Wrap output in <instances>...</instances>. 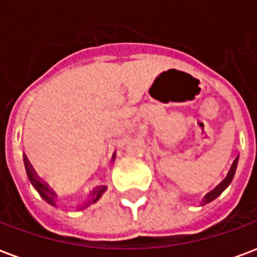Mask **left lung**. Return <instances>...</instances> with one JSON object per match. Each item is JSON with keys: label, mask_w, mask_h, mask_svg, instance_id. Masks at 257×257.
<instances>
[{"label": "left lung", "mask_w": 257, "mask_h": 257, "mask_svg": "<svg viewBox=\"0 0 257 257\" xmlns=\"http://www.w3.org/2000/svg\"><path fill=\"white\" fill-rule=\"evenodd\" d=\"M237 165H238V157L235 158V161L232 162L231 168H230V172L227 173V176L224 180H221L220 183L216 186L215 189L212 190V191H209V193L205 195L204 198V204H208V202H210V201H213L215 198H217L219 195H220L224 190L230 186V183H231L232 178H234V175H235V169H237Z\"/></svg>", "instance_id": "1"}]
</instances>
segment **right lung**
I'll return each mask as SVG.
<instances>
[{"mask_svg": "<svg viewBox=\"0 0 257 257\" xmlns=\"http://www.w3.org/2000/svg\"><path fill=\"white\" fill-rule=\"evenodd\" d=\"M23 161H25V169H26V175H27V178H29V182L31 183V186L34 187V189L38 191V194L41 195L42 198L47 201L48 204L53 205V206H56V204H55V198H56V194H55V191H53L49 186H48L45 182H42L41 179L37 176V173L34 172V169H33V167H31V164L29 162V160H27V157H23ZM107 187L106 186H99V187H96L95 190H93V193H92V198H90V201L88 202V204H85L84 206H81L79 209H84V208H86L88 205L90 204H95L97 199L100 198L101 195H103V193L106 191Z\"/></svg>", "mask_w": 257, "mask_h": 257, "instance_id": "1", "label": "right lung"}]
</instances>
